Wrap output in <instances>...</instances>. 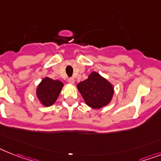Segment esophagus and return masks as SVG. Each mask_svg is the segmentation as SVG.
<instances>
[{
    "label": "esophagus",
    "instance_id": "obj_1",
    "mask_svg": "<svg viewBox=\"0 0 161 161\" xmlns=\"http://www.w3.org/2000/svg\"><path fill=\"white\" fill-rule=\"evenodd\" d=\"M74 78H68V82L69 83H71V84H73V83H74Z\"/></svg>",
    "mask_w": 161,
    "mask_h": 161
}]
</instances>
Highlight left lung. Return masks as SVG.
<instances>
[{
    "label": "left lung",
    "mask_w": 161,
    "mask_h": 161,
    "mask_svg": "<svg viewBox=\"0 0 161 161\" xmlns=\"http://www.w3.org/2000/svg\"><path fill=\"white\" fill-rule=\"evenodd\" d=\"M77 87L86 104L94 109L106 106L114 93L112 85L96 72L92 73L86 80L80 82Z\"/></svg>",
    "instance_id": "8db88e82"
}]
</instances>
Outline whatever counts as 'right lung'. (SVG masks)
I'll list each match as a JSON object with an SVG mask.
<instances>
[{"instance_id": "1", "label": "right lung", "mask_w": 161, "mask_h": 161, "mask_svg": "<svg viewBox=\"0 0 161 161\" xmlns=\"http://www.w3.org/2000/svg\"><path fill=\"white\" fill-rule=\"evenodd\" d=\"M62 87L63 83L60 81L45 78L37 88V96L39 101L45 106L53 105L59 97Z\"/></svg>"}]
</instances>
